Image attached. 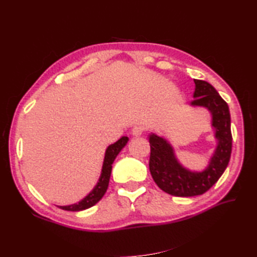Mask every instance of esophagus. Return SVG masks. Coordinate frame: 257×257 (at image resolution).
I'll use <instances>...</instances> for the list:
<instances>
[{
  "instance_id": "34e87169",
  "label": "esophagus",
  "mask_w": 257,
  "mask_h": 257,
  "mask_svg": "<svg viewBox=\"0 0 257 257\" xmlns=\"http://www.w3.org/2000/svg\"><path fill=\"white\" fill-rule=\"evenodd\" d=\"M144 132H145V128L143 127V125H136V127H134L132 130V135L137 137V136L143 135Z\"/></svg>"
}]
</instances>
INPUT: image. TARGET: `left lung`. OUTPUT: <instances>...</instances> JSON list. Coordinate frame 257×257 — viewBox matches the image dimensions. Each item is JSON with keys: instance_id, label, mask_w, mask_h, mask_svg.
Segmentation results:
<instances>
[{"instance_id": "1", "label": "left lung", "mask_w": 257, "mask_h": 257, "mask_svg": "<svg viewBox=\"0 0 257 257\" xmlns=\"http://www.w3.org/2000/svg\"><path fill=\"white\" fill-rule=\"evenodd\" d=\"M195 99L192 105L206 107L212 112V124L219 145L205 171L193 173L179 165L171 146L155 134L148 136L150 144L149 170L162 191L174 196H194L213 187L228 165L232 152L231 117L226 101L214 87L204 80L194 79Z\"/></svg>"}]
</instances>
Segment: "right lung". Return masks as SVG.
I'll return each instance as SVG.
<instances>
[{
    "instance_id": "add662e5",
    "label": "right lung",
    "mask_w": 257,
    "mask_h": 257,
    "mask_svg": "<svg viewBox=\"0 0 257 257\" xmlns=\"http://www.w3.org/2000/svg\"><path fill=\"white\" fill-rule=\"evenodd\" d=\"M128 137H121L117 143H114L113 145H110L106 150V155H105V160H103V165H102V171H101V176L99 179V182L95 187V189L91 191V192L86 196L85 199L81 200L80 202L76 204L72 205H67V206H58L61 207L62 210L65 211H81V210H86L88 207H91L92 205H95L98 201H99L103 194L106 193L108 184H109V179H110V173H111V168H112V163L113 160L116 159V157L120 152L125 144L128 143Z\"/></svg>"
}]
</instances>
